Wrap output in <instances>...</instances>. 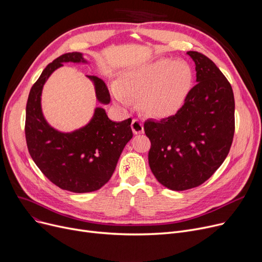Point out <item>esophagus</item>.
I'll list each match as a JSON object with an SVG mask.
<instances>
[{"label": "esophagus", "mask_w": 262, "mask_h": 262, "mask_svg": "<svg viewBox=\"0 0 262 262\" xmlns=\"http://www.w3.org/2000/svg\"><path fill=\"white\" fill-rule=\"evenodd\" d=\"M130 126H132L133 133H134L135 135H138V134H142V133H143V130H144V128H143V124H142V122H140L139 120H137V119H134V120L132 121V124H130Z\"/></svg>", "instance_id": "esophagus-1"}]
</instances>
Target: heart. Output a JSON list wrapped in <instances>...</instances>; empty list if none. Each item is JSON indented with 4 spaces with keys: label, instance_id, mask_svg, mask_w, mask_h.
<instances>
[{
    "label": "heart",
    "instance_id": "1",
    "mask_svg": "<svg viewBox=\"0 0 262 262\" xmlns=\"http://www.w3.org/2000/svg\"><path fill=\"white\" fill-rule=\"evenodd\" d=\"M194 73L184 60L160 57L128 69L112 85L115 100L128 107L132 99L150 118H166L180 109L193 86Z\"/></svg>",
    "mask_w": 262,
    "mask_h": 262
}]
</instances>
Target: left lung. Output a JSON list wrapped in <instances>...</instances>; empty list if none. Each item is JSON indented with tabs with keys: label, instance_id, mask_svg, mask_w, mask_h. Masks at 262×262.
<instances>
[{
	"label": "left lung",
	"instance_id": "left-lung-1",
	"mask_svg": "<svg viewBox=\"0 0 262 262\" xmlns=\"http://www.w3.org/2000/svg\"><path fill=\"white\" fill-rule=\"evenodd\" d=\"M196 82L177 114L147 120L148 164L156 180L174 191L205 183L220 168L235 133V99L229 81L212 60L189 51Z\"/></svg>",
	"mask_w": 262,
	"mask_h": 262
}]
</instances>
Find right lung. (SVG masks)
Returning <instances> with one entry per match:
<instances>
[{"label":"right lung","mask_w":262,"mask_h":262,"mask_svg":"<svg viewBox=\"0 0 262 262\" xmlns=\"http://www.w3.org/2000/svg\"><path fill=\"white\" fill-rule=\"evenodd\" d=\"M66 62L88 63L78 52L61 55L49 63L33 85L26 104L25 138L37 167L57 187L75 193L102 188L115 172L124 146L133 138L132 119L112 121L103 107H95L91 120L73 132H60L46 120L41 95L52 73ZM92 82L99 103H110L105 82L86 75Z\"/></svg>","instance_id":"1"}]
</instances>
